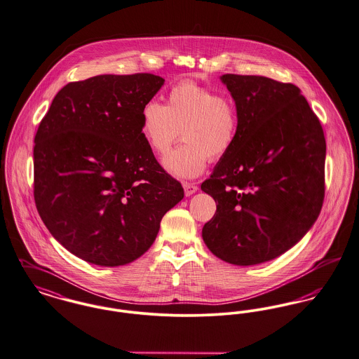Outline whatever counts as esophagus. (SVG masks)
Here are the masks:
<instances>
[{
	"mask_svg": "<svg viewBox=\"0 0 359 359\" xmlns=\"http://www.w3.org/2000/svg\"><path fill=\"white\" fill-rule=\"evenodd\" d=\"M183 189H184V194H186L187 196H190V195L195 194V192L198 191V186L194 184V183H190V182H184V183H183Z\"/></svg>",
	"mask_w": 359,
	"mask_h": 359,
	"instance_id": "1",
	"label": "esophagus"
}]
</instances>
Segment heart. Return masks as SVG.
I'll return each mask as SVG.
<instances>
[{
	"instance_id": "1",
	"label": "heart",
	"mask_w": 359,
	"mask_h": 359,
	"mask_svg": "<svg viewBox=\"0 0 359 359\" xmlns=\"http://www.w3.org/2000/svg\"><path fill=\"white\" fill-rule=\"evenodd\" d=\"M240 109L231 96L184 81L170 88L167 106L149 100L141 111V133L149 149L165 156L179 141L183 144L164 160L177 177H196L209 163L225 158L237 141Z\"/></svg>"
}]
</instances>
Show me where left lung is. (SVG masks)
<instances>
[{"mask_svg": "<svg viewBox=\"0 0 359 359\" xmlns=\"http://www.w3.org/2000/svg\"><path fill=\"white\" fill-rule=\"evenodd\" d=\"M221 80L240 109V131L201 186L217 203L202 237L228 263L259 264L290 250L320 214L324 131L295 85L264 76Z\"/></svg>", "mask_w": 359, "mask_h": 359, "instance_id": "1", "label": "left lung"}]
</instances>
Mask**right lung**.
Wrapping results in <instances>:
<instances>
[{
  "label": "right lung",
  "mask_w": 359,
  "mask_h": 359,
  "mask_svg": "<svg viewBox=\"0 0 359 359\" xmlns=\"http://www.w3.org/2000/svg\"><path fill=\"white\" fill-rule=\"evenodd\" d=\"M164 84L150 73L65 85L34 147V198L50 233L88 263L123 266L148 251L184 190L156 160L141 111Z\"/></svg>",
  "instance_id": "add662e5"
}]
</instances>
